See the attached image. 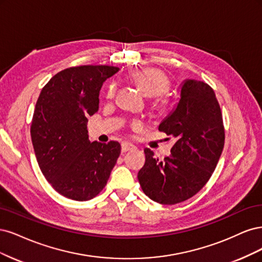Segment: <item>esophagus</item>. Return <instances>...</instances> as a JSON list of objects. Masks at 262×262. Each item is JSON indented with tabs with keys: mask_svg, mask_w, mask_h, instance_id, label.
Instances as JSON below:
<instances>
[{
	"mask_svg": "<svg viewBox=\"0 0 262 262\" xmlns=\"http://www.w3.org/2000/svg\"><path fill=\"white\" fill-rule=\"evenodd\" d=\"M135 149H136V147L132 145V143H128V142L122 143V154H125V152H127V151H132Z\"/></svg>",
	"mask_w": 262,
	"mask_h": 262,
	"instance_id": "34e87169",
	"label": "esophagus"
}]
</instances>
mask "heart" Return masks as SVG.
<instances>
[{
  "label": "heart",
  "instance_id": "1",
  "mask_svg": "<svg viewBox=\"0 0 262 262\" xmlns=\"http://www.w3.org/2000/svg\"><path fill=\"white\" fill-rule=\"evenodd\" d=\"M130 77L147 96L156 97L154 104L159 111H165L170 106L171 101L165 92L170 89L171 81L163 71L154 69V67H147V69L133 72ZM116 91L117 83L113 81L107 86L105 97L107 99H113L116 96ZM141 126L142 122L140 120H134L132 122L133 129H138Z\"/></svg>",
  "mask_w": 262,
  "mask_h": 262
}]
</instances>
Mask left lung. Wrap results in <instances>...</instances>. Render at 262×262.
<instances>
[{
  "label": "left lung",
  "instance_id": "1",
  "mask_svg": "<svg viewBox=\"0 0 262 262\" xmlns=\"http://www.w3.org/2000/svg\"><path fill=\"white\" fill-rule=\"evenodd\" d=\"M159 130L175 138L171 155L161 161L145 149L138 181L151 200L180 204L205 186L223 151L224 125L213 89L204 81L185 80L179 104Z\"/></svg>",
  "mask_w": 262,
  "mask_h": 262
}]
</instances>
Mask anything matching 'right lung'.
I'll return each instance as SVG.
<instances>
[{
    "instance_id": "right-lung-1",
    "label": "right lung",
    "mask_w": 262,
    "mask_h": 262,
    "mask_svg": "<svg viewBox=\"0 0 262 262\" xmlns=\"http://www.w3.org/2000/svg\"><path fill=\"white\" fill-rule=\"evenodd\" d=\"M119 70L107 65L69 67L40 92L30 126L32 146L42 174L66 198L96 197L121 155L119 142H90L87 130V117L99 110L103 81Z\"/></svg>"
}]
</instances>
